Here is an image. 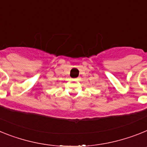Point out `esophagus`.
Returning <instances> with one entry per match:
<instances>
[{
    "instance_id": "34e87169",
    "label": "esophagus",
    "mask_w": 147,
    "mask_h": 147,
    "mask_svg": "<svg viewBox=\"0 0 147 147\" xmlns=\"http://www.w3.org/2000/svg\"><path fill=\"white\" fill-rule=\"evenodd\" d=\"M73 81H78V78H75V79H72Z\"/></svg>"
}]
</instances>
